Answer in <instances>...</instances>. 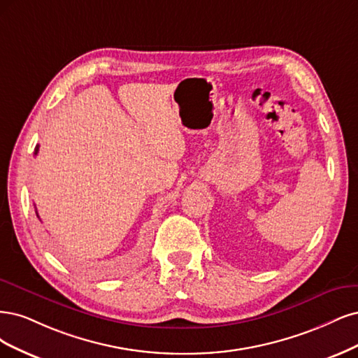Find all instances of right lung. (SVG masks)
I'll return each mask as SVG.
<instances>
[{
    "mask_svg": "<svg viewBox=\"0 0 358 358\" xmlns=\"http://www.w3.org/2000/svg\"><path fill=\"white\" fill-rule=\"evenodd\" d=\"M38 153V145L36 147V152H34V155H37ZM37 217H38V214H37Z\"/></svg>",
    "mask_w": 358,
    "mask_h": 358,
    "instance_id": "right-lung-1",
    "label": "right lung"
}]
</instances>
